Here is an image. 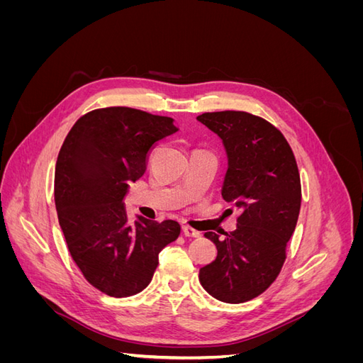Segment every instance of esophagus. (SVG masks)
Segmentation results:
<instances>
[{
	"label": "esophagus",
	"mask_w": 363,
	"mask_h": 363,
	"mask_svg": "<svg viewBox=\"0 0 363 363\" xmlns=\"http://www.w3.org/2000/svg\"><path fill=\"white\" fill-rule=\"evenodd\" d=\"M182 232L186 238H200V232H196L195 228L189 227V225H183L182 227Z\"/></svg>",
	"instance_id": "34e87169"
}]
</instances>
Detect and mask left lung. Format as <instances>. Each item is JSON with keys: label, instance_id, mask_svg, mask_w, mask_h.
<instances>
[{"label": "left lung", "instance_id": "obj_1", "mask_svg": "<svg viewBox=\"0 0 363 363\" xmlns=\"http://www.w3.org/2000/svg\"><path fill=\"white\" fill-rule=\"evenodd\" d=\"M196 119L223 139L228 169L223 199L240 213L224 238L204 236L216 259L200 269L201 286L213 298L239 304L256 298L276 281L298 221L301 182L294 152L281 131L247 112H207Z\"/></svg>", "mask_w": 363, "mask_h": 363}]
</instances>
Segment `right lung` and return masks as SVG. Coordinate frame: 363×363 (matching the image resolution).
Segmentation results:
<instances>
[{
	"mask_svg": "<svg viewBox=\"0 0 363 363\" xmlns=\"http://www.w3.org/2000/svg\"><path fill=\"white\" fill-rule=\"evenodd\" d=\"M174 119L131 107L87 112L59 151L54 200L69 255L94 288L115 298L144 291L159 252L180 235L172 219L128 221V183L147 169L150 151L175 133Z\"/></svg>",
	"mask_w": 363,
	"mask_h": 363,
	"instance_id": "right-lung-1",
	"label": "right lung"
}]
</instances>
